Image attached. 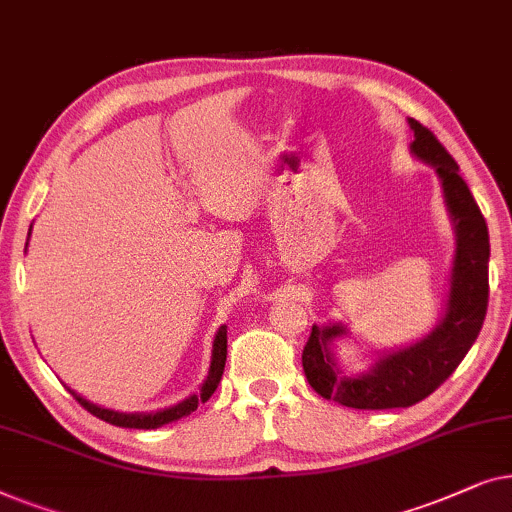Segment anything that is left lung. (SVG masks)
Here are the masks:
<instances>
[{
	"label": "left lung",
	"mask_w": 512,
	"mask_h": 512,
	"mask_svg": "<svg viewBox=\"0 0 512 512\" xmlns=\"http://www.w3.org/2000/svg\"><path fill=\"white\" fill-rule=\"evenodd\" d=\"M415 141L410 153L427 162L441 178L443 197L455 227V259L450 273L448 308L443 320L420 341L406 348L385 352L369 371L359 376H343L338 371L331 341L348 334L345 325H313L304 345V373L308 385L322 399L359 410L408 408L427 399L443 380L452 376L459 362L478 338L489 299V232L469 185L459 176L457 162L441 146V141L420 122L408 118Z\"/></svg>",
	"instance_id": "1"
}]
</instances>
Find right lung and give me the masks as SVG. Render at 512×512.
<instances>
[{
	"label": "right lung",
	"instance_id": "add662e5",
	"mask_svg": "<svg viewBox=\"0 0 512 512\" xmlns=\"http://www.w3.org/2000/svg\"><path fill=\"white\" fill-rule=\"evenodd\" d=\"M225 362H227V327H220L218 334H215V338H213L211 369H208V376L204 380V385H201V390L197 394H192V397H187L185 401L176 403V406L164 408V410H155V413H118V410L102 408V406H97V403H90L88 399H83L81 394H76L74 390H69V392L74 394L76 401L81 403V406L88 410V413L99 417V420L115 424V427L157 429V427H162V424L176 422V420H181V417L194 413L199 403L211 399L215 387L220 385L222 371H225Z\"/></svg>",
	"mask_w": 512,
	"mask_h": 512
}]
</instances>
